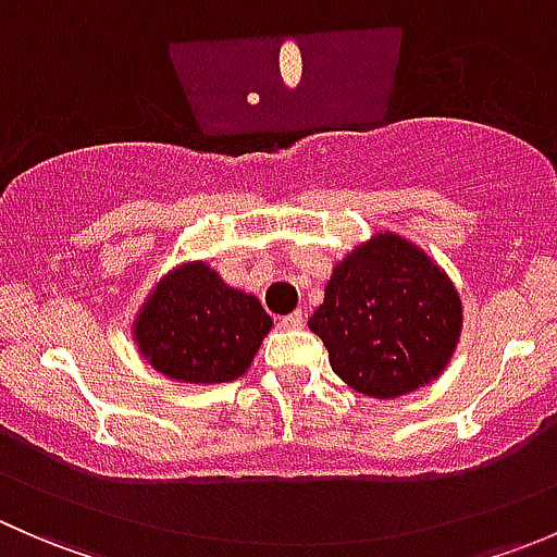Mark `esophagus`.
Masks as SVG:
<instances>
[{"mask_svg": "<svg viewBox=\"0 0 557 557\" xmlns=\"http://www.w3.org/2000/svg\"><path fill=\"white\" fill-rule=\"evenodd\" d=\"M301 325H305V314L301 312H290L280 318V329H301Z\"/></svg>", "mask_w": 557, "mask_h": 557, "instance_id": "obj_1", "label": "esophagus"}]
</instances>
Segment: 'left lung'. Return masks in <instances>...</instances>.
<instances>
[{"instance_id": "8db88e82", "label": "left lung", "mask_w": 557, "mask_h": 557, "mask_svg": "<svg viewBox=\"0 0 557 557\" xmlns=\"http://www.w3.org/2000/svg\"><path fill=\"white\" fill-rule=\"evenodd\" d=\"M352 391L396 398L434 383L460 339V296L425 250L385 232L347 252L310 318Z\"/></svg>"}]
</instances>
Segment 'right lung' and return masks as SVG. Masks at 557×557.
I'll return each mask as SVG.
<instances>
[{
  "label": "right lung",
  "instance_id": "add662e5",
  "mask_svg": "<svg viewBox=\"0 0 557 557\" xmlns=\"http://www.w3.org/2000/svg\"><path fill=\"white\" fill-rule=\"evenodd\" d=\"M269 329L261 301L223 283L205 261L164 274L132 323L139 356L156 372L196 385L243 377Z\"/></svg>",
  "mask_w": 557,
  "mask_h": 557
}]
</instances>
